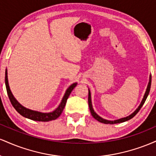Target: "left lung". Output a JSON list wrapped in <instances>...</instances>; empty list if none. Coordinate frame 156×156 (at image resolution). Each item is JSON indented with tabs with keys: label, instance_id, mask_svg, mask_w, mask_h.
<instances>
[{
	"label": "left lung",
	"instance_id": "left-lung-1",
	"mask_svg": "<svg viewBox=\"0 0 156 156\" xmlns=\"http://www.w3.org/2000/svg\"><path fill=\"white\" fill-rule=\"evenodd\" d=\"M150 87H151V75H150V79H149V83H148V85L147 87V89H146V92L144 93V95L143 97V99L142 101H141L140 105H139V107L136 109L134 112L132 113L131 114H130L129 116H128V117H123V118H120V119H115V120H108V119H103V118H102L101 117H100L99 115H98L97 113L94 112V109H93V107H92V98H91V92H90V90L89 89V97H88V102H89V110H90V112L91 114H92V117L94 118V119H97L98 121H99L100 122H102V123H104V124H117V123H120V122H124L125 121H128L129 120V119H131V118H133L134 116L136 115V114H137L138 112H139V110H140L141 107H142V105H144V102H145L147 98L148 94H149V92H150Z\"/></svg>",
	"mask_w": 156,
	"mask_h": 156
}]
</instances>
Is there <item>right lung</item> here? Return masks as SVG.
Returning a JSON list of instances; mask_svg holds the SVG:
<instances>
[{"instance_id": "right-lung-1", "label": "right lung", "mask_w": 156, "mask_h": 156, "mask_svg": "<svg viewBox=\"0 0 156 156\" xmlns=\"http://www.w3.org/2000/svg\"><path fill=\"white\" fill-rule=\"evenodd\" d=\"M5 83H6V91L7 94H8L9 98L11 103L13 105L14 108L16 109V111H17L20 114H21L23 117L32 119V120L39 122H48L54 120V119H56L57 118L59 117L61 114L63 112L64 107H65L66 103H67V101L68 98H69V94H70L71 92H72L73 89L77 86V83H73L68 87L67 90H66L65 94H64L63 98H62V101H61L59 105H58L54 111H53L52 112L43 113L37 112V111L31 110V109L29 108H27L26 107H24L23 105H21L20 103L15 99V98L14 97L13 94H12V92H11L9 85L7 69H6V73H5Z\"/></svg>"}]
</instances>
